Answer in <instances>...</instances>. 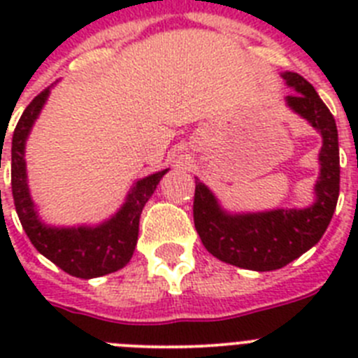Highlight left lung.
<instances>
[{
	"mask_svg": "<svg viewBox=\"0 0 358 358\" xmlns=\"http://www.w3.org/2000/svg\"><path fill=\"white\" fill-rule=\"evenodd\" d=\"M290 90L285 103L321 134L314 202L306 208H278L256 213L224 210L213 192L195 179L194 222L208 252L249 271H276L312 249L324 235L339 199V136L330 109L314 85L292 71L281 73Z\"/></svg>",
	"mask_w": 358,
	"mask_h": 358,
	"instance_id": "8db88e82",
	"label": "left lung"
}]
</instances>
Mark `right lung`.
Returning a JSON list of instances; mask_svg holds the SVG:
<instances>
[{"mask_svg": "<svg viewBox=\"0 0 358 358\" xmlns=\"http://www.w3.org/2000/svg\"><path fill=\"white\" fill-rule=\"evenodd\" d=\"M52 87H46L31 100L12 136V195L15 211L34 248L64 273L84 280L106 276L131 262L138 242L141 211L169 169L138 179L122 208L102 224L69 227L44 224L28 188L24 147Z\"/></svg>", "mask_w": 358, "mask_h": 358, "instance_id": "right-lung-1", "label": "right lung"}]
</instances>
